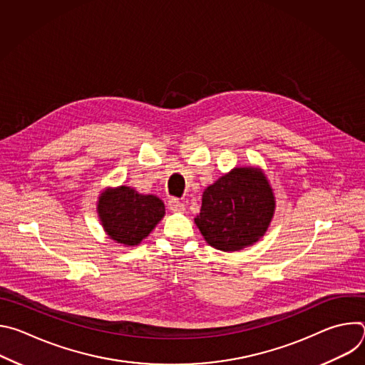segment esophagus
Segmentation results:
<instances>
[{"label":"esophagus","instance_id":"1","mask_svg":"<svg viewBox=\"0 0 365 365\" xmlns=\"http://www.w3.org/2000/svg\"><path fill=\"white\" fill-rule=\"evenodd\" d=\"M169 210L173 211V212H183L185 211V203L178 197H172L169 200Z\"/></svg>","mask_w":365,"mask_h":365}]
</instances>
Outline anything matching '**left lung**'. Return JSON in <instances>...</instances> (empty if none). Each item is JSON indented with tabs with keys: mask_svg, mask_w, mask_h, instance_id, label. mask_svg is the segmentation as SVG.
<instances>
[{
	"mask_svg": "<svg viewBox=\"0 0 365 365\" xmlns=\"http://www.w3.org/2000/svg\"><path fill=\"white\" fill-rule=\"evenodd\" d=\"M273 212L274 196L266 176L254 168H238L205 189L195 222L207 244L235 251L264 235Z\"/></svg>",
	"mask_w": 365,
	"mask_h": 365,
	"instance_id": "left-lung-1",
	"label": "left lung"
}]
</instances>
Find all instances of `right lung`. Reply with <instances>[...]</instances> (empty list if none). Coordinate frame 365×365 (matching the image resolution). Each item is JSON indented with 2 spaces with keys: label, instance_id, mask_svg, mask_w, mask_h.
<instances>
[{
  "label": "right lung",
  "instance_id": "1",
  "mask_svg": "<svg viewBox=\"0 0 365 365\" xmlns=\"http://www.w3.org/2000/svg\"><path fill=\"white\" fill-rule=\"evenodd\" d=\"M98 214L107 234L124 245H137L165 215V203L153 195H140L120 186L102 192Z\"/></svg>",
  "mask_w": 365,
  "mask_h": 365
}]
</instances>
